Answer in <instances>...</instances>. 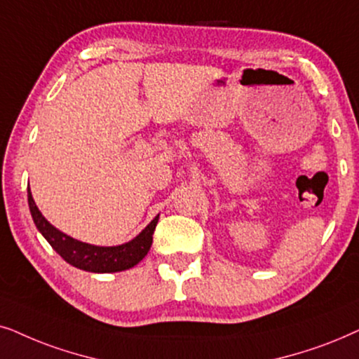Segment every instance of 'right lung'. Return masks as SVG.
I'll use <instances>...</instances> for the list:
<instances>
[{
	"mask_svg": "<svg viewBox=\"0 0 359 359\" xmlns=\"http://www.w3.org/2000/svg\"><path fill=\"white\" fill-rule=\"evenodd\" d=\"M27 202H29V210L37 229L49 241V245L69 264L88 272H119L136 266L151 250L152 235H154L157 219H159V215H157L130 243H124L119 246H93L88 243L74 240L65 233L59 231L55 226H52L37 208L31 189H27Z\"/></svg>",
	"mask_w": 359,
	"mask_h": 359,
	"instance_id": "obj_1",
	"label": "right lung"
}]
</instances>
